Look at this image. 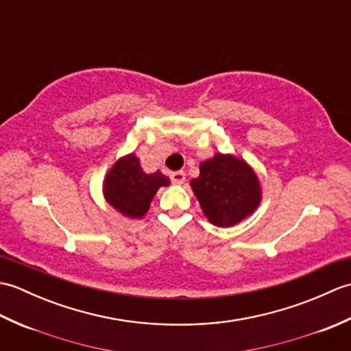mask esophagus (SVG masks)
<instances>
[{"label":"esophagus","instance_id":"1","mask_svg":"<svg viewBox=\"0 0 351 351\" xmlns=\"http://www.w3.org/2000/svg\"><path fill=\"white\" fill-rule=\"evenodd\" d=\"M170 180L173 184H184L185 181V173L182 170H178V171H171L170 173Z\"/></svg>","mask_w":351,"mask_h":351}]
</instances>
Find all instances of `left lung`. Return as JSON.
<instances>
[{"label":"left lung","mask_w":351,"mask_h":351,"mask_svg":"<svg viewBox=\"0 0 351 351\" xmlns=\"http://www.w3.org/2000/svg\"><path fill=\"white\" fill-rule=\"evenodd\" d=\"M191 189L211 223L234 226L256 210L259 182L253 170L232 155H214L200 164V175Z\"/></svg>","instance_id":"1"}]
</instances>
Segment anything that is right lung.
I'll use <instances>...</instances> for the list:
<instances>
[{
    "label": "right lung",
    "instance_id": "obj_1",
    "mask_svg": "<svg viewBox=\"0 0 351 351\" xmlns=\"http://www.w3.org/2000/svg\"><path fill=\"white\" fill-rule=\"evenodd\" d=\"M170 180L161 171L146 175L136 155L119 160L108 171L104 193L111 206L126 217L140 219L147 211L151 200L160 187H167Z\"/></svg>",
    "mask_w": 351,
    "mask_h": 351
}]
</instances>
